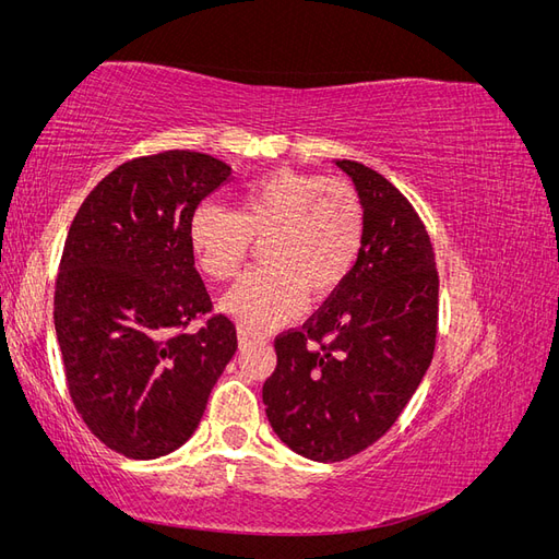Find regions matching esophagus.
<instances>
[{
  "label": "esophagus",
  "mask_w": 559,
  "mask_h": 559,
  "mask_svg": "<svg viewBox=\"0 0 559 559\" xmlns=\"http://www.w3.org/2000/svg\"><path fill=\"white\" fill-rule=\"evenodd\" d=\"M238 341H240V345H247L253 341V335L247 329H238Z\"/></svg>",
  "instance_id": "esophagus-1"
}]
</instances>
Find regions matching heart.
Listing matches in <instances>:
<instances>
[{
  "mask_svg": "<svg viewBox=\"0 0 559 559\" xmlns=\"http://www.w3.org/2000/svg\"><path fill=\"white\" fill-rule=\"evenodd\" d=\"M366 212L345 179L280 167L247 183L226 210L202 202L186 238L202 273L216 282L238 277L253 245L261 273L224 298V310L249 331L296 319L306 300H329L343 289L364 247Z\"/></svg>",
  "mask_w": 559,
  "mask_h": 559,
  "instance_id": "b5f03b06",
  "label": "heart"
}]
</instances>
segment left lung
<instances>
[{
  "mask_svg": "<svg viewBox=\"0 0 559 559\" xmlns=\"http://www.w3.org/2000/svg\"><path fill=\"white\" fill-rule=\"evenodd\" d=\"M366 212L364 247L343 289L302 329L275 337L263 384L270 425L314 462H343L392 429L433 359L436 253L396 186L357 160H335Z\"/></svg>",
  "mask_w": 559,
  "mask_h": 559,
  "instance_id": "obj_1",
  "label": "left lung"
}]
</instances>
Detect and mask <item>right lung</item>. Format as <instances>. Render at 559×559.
I'll return each mask as SVG.
<instances>
[{
    "mask_svg": "<svg viewBox=\"0 0 559 559\" xmlns=\"http://www.w3.org/2000/svg\"><path fill=\"white\" fill-rule=\"evenodd\" d=\"M228 177L198 151L126 160L67 233L53 298L67 389L86 427L130 460L189 441L238 349L186 238L193 210ZM195 318L203 326L186 332Z\"/></svg>",
    "mask_w": 559,
    "mask_h": 559,
    "instance_id": "add662e5",
    "label": "right lung"
}]
</instances>
